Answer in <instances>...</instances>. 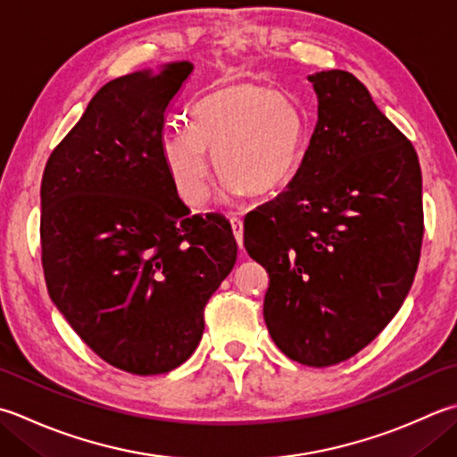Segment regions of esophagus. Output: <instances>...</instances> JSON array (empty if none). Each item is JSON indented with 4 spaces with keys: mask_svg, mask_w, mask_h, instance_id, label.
Returning <instances> with one entry per match:
<instances>
[{
    "mask_svg": "<svg viewBox=\"0 0 457 457\" xmlns=\"http://www.w3.org/2000/svg\"><path fill=\"white\" fill-rule=\"evenodd\" d=\"M229 221H231V231H234V237L241 249L244 247V221H241L239 218H231Z\"/></svg>",
    "mask_w": 457,
    "mask_h": 457,
    "instance_id": "34e87169",
    "label": "esophagus"
}]
</instances>
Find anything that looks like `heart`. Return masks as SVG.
Here are the masks:
<instances>
[{
  "instance_id": "heart-1",
  "label": "heart",
  "mask_w": 457,
  "mask_h": 457,
  "mask_svg": "<svg viewBox=\"0 0 457 457\" xmlns=\"http://www.w3.org/2000/svg\"><path fill=\"white\" fill-rule=\"evenodd\" d=\"M307 145V119L289 95L239 83L205 95L190 112V130L176 129L162 142L164 162L180 198L202 208L213 166L229 195L281 190L297 172Z\"/></svg>"
}]
</instances>
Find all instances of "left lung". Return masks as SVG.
Segmentation results:
<instances>
[{"mask_svg": "<svg viewBox=\"0 0 457 457\" xmlns=\"http://www.w3.org/2000/svg\"><path fill=\"white\" fill-rule=\"evenodd\" d=\"M317 124L287 190L244 221L270 273L263 319L291 361L333 366L377 338L412 287L424 236L418 154L359 79L309 75Z\"/></svg>", "mask_w": 457, "mask_h": 457, "instance_id": "8db88e82", "label": "left lung"}]
</instances>
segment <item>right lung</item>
<instances>
[{"instance_id": "obj_1", "label": "right lung", "mask_w": 457, "mask_h": 457, "mask_svg": "<svg viewBox=\"0 0 457 457\" xmlns=\"http://www.w3.org/2000/svg\"><path fill=\"white\" fill-rule=\"evenodd\" d=\"M192 71L178 61L106 83L41 180L49 297L93 353L138 377L190 359L237 257L229 221L192 216L164 162L166 114Z\"/></svg>"}]
</instances>
